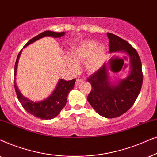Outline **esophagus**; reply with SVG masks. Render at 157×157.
Returning a JSON list of instances; mask_svg holds the SVG:
<instances>
[{
  "mask_svg": "<svg viewBox=\"0 0 157 157\" xmlns=\"http://www.w3.org/2000/svg\"><path fill=\"white\" fill-rule=\"evenodd\" d=\"M83 80H81V79H77L76 82H75V85H76V86H77V85H79L81 82H82Z\"/></svg>",
  "mask_w": 157,
  "mask_h": 157,
  "instance_id": "esophagus-1",
  "label": "esophagus"
}]
</instances>
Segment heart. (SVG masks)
Returning <instances> with one entry per match:
<instances>
[{"instance_id": "obj_1", "label": "heart", "mask_w": 157, "mask_h": 157, "mask_svg": "<svg viewBox=\"0 0 157 157\" xmlns=\"http://www.w3.org/2000/svg\"><path fill=\"white\" fill-rule=\"evenodd\" d=\"M67 63L73 72L78 70V63L85 62V69L95 72L103 66L106 57V50L103 44H98L94 40L83 41L72 47L69 52Z\"/></svg>"}]
</instances>
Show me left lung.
I'll return each instance as SVG.
<instances>
[{
	"instance_id": "left-lung-1",
	"label": "left lung",
	"mask_w": 157,
	"mask_h": 157,
	"mask_svg": "<svg viewBox=\"0 0 157 157\" xmlns=\"http://www.w3.org/2000/svg\"><path fill=\"white\" fill-rule=\"evenodd\" d=\"M107 36L110 53L121 52L128 56L130 72L126 78L111 81L108 64H104L87 79L92 85L87 100L100 116L113 118L125 113L135 103L141 89L143 73L136 50L116 35L107 33Z\"/></svg>"
}]
</instances>
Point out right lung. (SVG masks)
I'll return each mask as SVG.
<instances>
[{
    "instance_id": "obj_1",
    "label": "right lung",
    "mask_w": 157,
    "mask_h": 157,
    "mask_svg": "<svg viewBox=\"0 0 157 157\" xmlns=\"http://www.w3.org/2000/svg\"><path fill=\"white\" fill-rule=\"evenodd\" d=\"M64 34H65L64 32H54V31H45L30 39L25 44L24 48L26 47L27 46L31 44L34 41L43 38V37L51 36L54 37V38H60V37L63 36ZM21 52L22 49L18 54L17 59H16L15 69H14V76L16 75L18 59L20 58ZM75 84V79L69 81L60 79L58 81L55 89L54 90L51 95L49 97L45 98L44 100L39 102H33L23 95L16 86V80L14 81V87H15V90L18 100L21 104L23 108L27 112H29V113L33 115V116L36 117V118L43 119V120H50V119L57 116L60 111L62 110V108L65 106L67 100L68 94L70 91H71V90L73 89Z\"/></svg>"
}]
</instances>
